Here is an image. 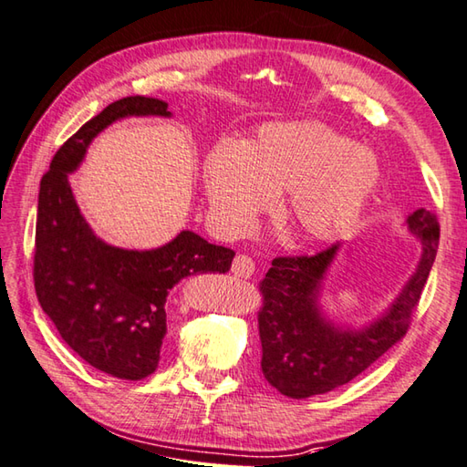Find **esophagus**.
<instances>
[{
    "label": "esophagus",
    "mask_w": 467,
    "mask_h": 467,
    "mask_svg": "<svg viewBox=\"0 0 467 467\" xmlns=\"http://www.w3.org/2000/svg\"><path fill=\"white\" fill-rule=\"evenodd\" d=\"M233 273L236 277H243V279H249L253 275L254 263H253L249 254H236L234 261H233Z\"/></svg>",
    "instance_id": "34e87169"
}]
</instances>
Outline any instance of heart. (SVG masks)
<instances>
[{
	"mask_svg": "<svg viewBox=\"0 0 467 467\" xmlns=\"http://www.w3.org/2000/svg\"><path fill=\"white\" fill-rule=\"evenodd\" d=\"M204 184L223 234L244 233L285 190L281 213L296 234L326 243L358 223L380 184V163L324 123H267L244 145L218 143L206 158Z\"/></svg>",
	"mask_w": 467,
	"mask_h": 467,
	"instance_id": "1",
	"label": "heart"
}]
</instances>
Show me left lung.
<instances>
[{
	"label": "left lung",
	"mask_w": 467,
	"mask_h": 467,
	"mask_svg": "<svg viewBox=\"0 0 467 467\" xmlns=\"http://www.w3.org/2000/svg\"><path fill=\"white\" fill-rule=\"evenodd\" d=\"M407 224L421 239L423 257L389 312L358 332L327 322L317 307L322 279L340 244L316 254L273 259L259 283L263 306L257 317L263 377L281 395L307 399L342 387L407 334L433 267L440 223L433 213L419 208L407 218Z\"/></svg>",
	"instance_id": "8db88e82"
}]
</instances>
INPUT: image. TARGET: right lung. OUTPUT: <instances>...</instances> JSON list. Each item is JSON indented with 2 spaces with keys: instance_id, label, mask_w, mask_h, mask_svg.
<instances>
[{
  "instance_id": "obj_1",
  "label": "right lung",
  "mask_w": 467,
  "mask_h": 467,
  "mask_svg": "<svg viewBox=\"0 0 467 467\" xmlns=\"http://www.w3.org/2000/svg\"><path fill=\"white\" fill-rule=\"evenodd\" d=\"M131 115L171 113L160 99H119L68 137L52 158L40 182L34 287L44 314L82 360L111 377L141 380L158 368L170 289L196 273H226L234 251L192 231H182L160 249L125 251L90 231L72 196L68 173L78 168L95 135Z\"/></svg>"
}]
</instances>
